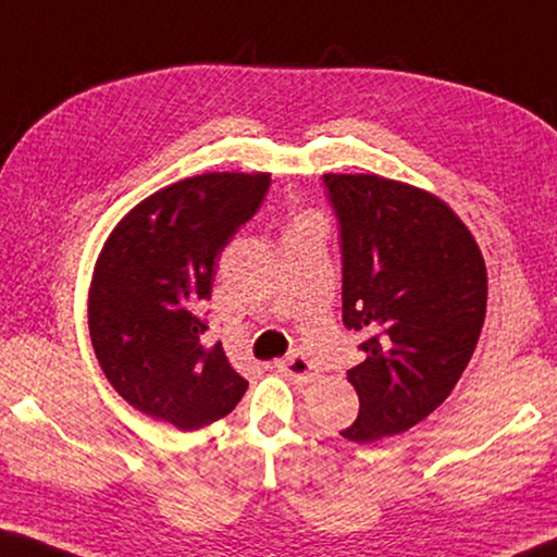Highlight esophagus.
Masks as SVG:
<instances>
[{"label": "esophagus", "instance_id": "esophagus-1", "mask_svg": "<svg viewBox=\"0 0 557 557\" xmlns=\"http://www.w3.org/2000/svg\"><path fill=\"white\" fill-rule=\"evenodd\" d=\"M280 369L285 371V375H289V379L297 381V383H312L317 375H319L317 366L309 361L305 354H292L289 358H285V361L280 363Z\"/></svg>", "mask_w": 557, "mask_h": 557}]
</instances>
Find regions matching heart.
<instances>
[{
  "label": "heart",
  "mask_w": 557,
  "mask_h": 557,
  "mask_svg": "<svg viewBox=\"0 0 557 557\" xmlns=\"http://www.w3.org/2000/svg\"><path fill=\"white\" fill-rule=\"evenodd\" d=\"M314 225H324V219L319 215V211L309 209V206H297V209L292 211L289 228H314Z\"/></svg>",
  "instance_id": "1"
}]
</instances>
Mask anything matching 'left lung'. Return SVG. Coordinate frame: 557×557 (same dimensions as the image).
I'll list each match as a JSON object with an SVG mask.
<instances>
[{
  "instance_id": "left-lung-1",
  "label": "left lung",
  "mask_w": 557,
  "mask_h": 557,
  "mask_svg": "<svg viewBox=\"0 0 557 557\" xmlns=\"http://www.w3.org/2000/svg\"><path fill=\"white\" fill-rule=\"evenodd\" d=\"M342 223L344 324L369 338L348 371L366 445L437 410L465 373L486 317V265L447 201L379 174H326Z\"/></svg>"
}]
</instances>
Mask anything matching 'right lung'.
Instances as JSON below:
<instances>
[{"label":"right lung","instance_id":"add662e5","mask_svg":"<svg viewBox=\"0 0 557 557\" xmlns=\"http://www.w3.org/2000/svg\"><path fill=\"white\" fill-rule=\"evenodd\" d=\"M268 172H206L159 188L110 231L92 268L88 329L112 388L132 408L199 430L240 403L248 381L203 336V299L233 233L260 209Z\"/></svg>","mask_w":557,"mask_h":557}]
</instances>
